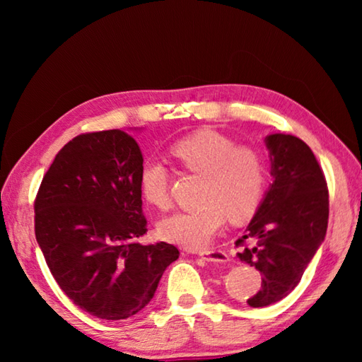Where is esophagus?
Returning <instances> with one entry per match:
<instances>
[{
    "label": "esophagus",
    "mask_w": 362,
    "mask_h": 362,
    "mask_svg": "<svg viewBox=\"0 0 362 362\" xmlns=\"http://www.w3.org/2000/svg\"><path fill=\"white\" fill-rule=\"evenodd\" d=\"M198 255L203 257V259H206V260H209V262H218V263L228 262V255H226V254L223 252V250H220V249L199 250Z\"/></svg>",
    "instance_id": "obj_1"
}]
</instances>
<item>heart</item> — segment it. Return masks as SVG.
<instances>
[{"label": "heart", "instance_id": "heart-1", "mask_svg": "<svg viewBox=\"0 0 362 362\" xmlns=\"http://www.w3.org/2000/svg\"><path fill=\"white\" fill-rule=\"evenodd\" d=\"M170 155L189 173L203 175V204L161 220L158 231L166 241L203 249L222 228L226 216L231 222H241L259 207L267 185V159L257 146L238 145L228 136L203 129L177 140ZM139 183L146 203L168 209L169 173L163 163L146 161Z\"/></svg>", "mask_w": 362, "mask_h": 362}]
</instances>
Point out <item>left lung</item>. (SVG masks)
<instances>
[{
    "label": "left lung",
    "instance_id": "8db88e82",
    "mask_svg": "<svg viewBox=\"0 0 362 362\" xmlns=\"http://www.w3.org/2000/svg\"><path fill=\"white\" fill-rule=\"evenodd\" d=\"M273 183L236 241L240 260L262 274V289L247 300L252 308L279 302L296 289L327 231L326 177L308 145L289 134L265 139Z\"/></svg>",
    "mask_w": 362,
    "mask_h": 362
}]
</instances>
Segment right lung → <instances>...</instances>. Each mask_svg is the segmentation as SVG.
I'll return each instance as SVG.
<instances>
[{
	"label": "right lung",
	"mask_w": 362,
	"mask_h": 362,
	"mask_svg": "<svg viewBox=\"0 0 362 362\" xmlns=\"http://www.w3.org/2000/svg\"><path fill=\"white\" fill-rule=\"evenodd\" d=\"M144 156L124 131L88 132L60 150L35 199V235L60 289L79 308L118 321L150 303L164 269L179 259L146 233Z\"/></svg>",
	"instance_id": "obj_1"
}]
</instances>
